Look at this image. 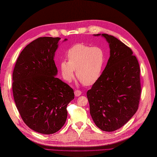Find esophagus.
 <instances>
[{
	"instance_id": "1",
	"label": "esophagus",
	"mask_w": 157,
	"mask_h": 157,
	"mask_svg": "<svg viewBox=\"0 0 157 157\" xmlns=\"http://www.w3.org/2000/svg\"><path fill=\"white\" fill-rule=\"evenodd\" d=\"M81 94H82V92L80 91V90H76L75 91V95L76 96H79L81 95Z\"/></svg>"
}]
</instances>
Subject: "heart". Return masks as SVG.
Wrapping results in <instances>:
<instances>
[{
    "label": "heart",
    "mask_w": 157,
    "mask_h": 157,
    "mask_svg": "<svg viewBox=\"0 0 157 157\" xmlns=\"http://www.w3.org/2000/svg\"><path fill=\"white\" fill-rule=\"evenodd\" d=\"M68 61H62L59 68L63 78L71 82L76 75L85 86H90L100 77L105 63L103 50L98 46L78 43L71 46L67 52Z\"/></svg>",
    "instance_id": "obj_1"
}]
</instances>
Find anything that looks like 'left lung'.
I'll use <instances>...</instances> for the list:
<instances>
[{
  "instance_id": "obj_1",
  "label": "left lung",
  "mask_w": 157,
  "mask_h": 157,
  "mask_svg": "<svg viewBox=\"0 0 157 157\" xmlns=\"http://www.w3.org/2000/svg\"><path fill=\"white\" fill-rule=\"evenodd\" d=\"M101 36L109 44L110 57L100 77L87 92V98L96 125L103 131L113 132L124 126L138 109L140 69L129 47L112 35Z\"/></svg>"
}]
</instances>
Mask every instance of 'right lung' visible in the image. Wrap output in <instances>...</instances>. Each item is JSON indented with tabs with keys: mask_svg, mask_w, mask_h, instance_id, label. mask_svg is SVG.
Here are the masks:
<instances>
[{
	"mask_svg": "<svg viewBox=\"0 0 157 157\" xmlns=\"http://www.w3.org/2000/svg\"><path fill=\"white\" fill-rule=\"evenodd\" d=\"M60 39L40 37L27 45L12 75L13 99L21 118L31 129L43 134L62 128L67 106L75 96L73 88L56 77L54 58Z\"/></svg>",
	"mask_w": 157,
	"mask_h": 157,
	"instance_id": "1",
	"label": "right lung"
}]
</instances>
